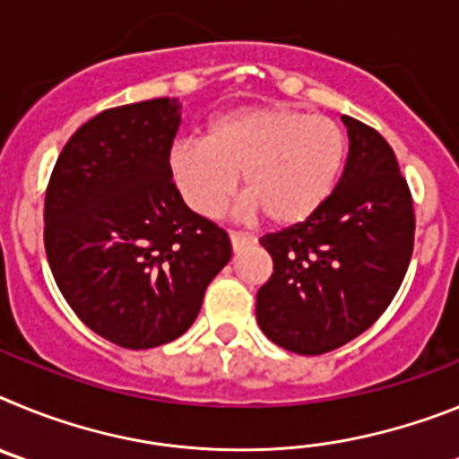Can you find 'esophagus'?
<instances>
[{"instance_id":"esophagus-1","label":"esophagus","mask_w":459,"mask_h":459,"mask_svg":"<svg viewBox=\"0 0 459 459\" xmlns=\"http://www.w3.org/2000/svg\"><path fill=\"white\" fill-rule=\"evenodd\" d=\"M230 241H232V250L234 253H241L246 246L250 243V238L246 234H238V232H230Z\"/></svg>"}]
</instances>
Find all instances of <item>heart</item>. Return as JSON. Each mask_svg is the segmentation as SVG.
<instances>
[{"label": "heart", "instance_id": "obj_1", "mask_svg": "<svg viewBox=\"0 0 459 459\" xmlns=\"http://www.w3.org/2000/svg\"><path fill=\"white\" fill-rule=\"evenodd\" d=\"M347 158V137L328 117L266 105L211 121L206 140H179L168 169L181 200L200 216H216L241 174L246 211H264L273 225H296L333 195Z\"/></svg>", "mask_w": 459, "mask_h": 459}]
</instances>
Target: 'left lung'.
Listing matches in <instances>:
<instances>
[{
	"instance_id": "8db88e82",
	"label": "left lung",
	"mask_w": 459,
	"mask_h": 459,
	"mask_svg": "<svg viewBox=\"0 0 459 459\" xmlns=\"http://www.w3.org/2000/svg\"><path fill=\"white\" fill-rule=\"evenodd\" d=\"M350 156L326 204L259 243L273 259L257 324L294 354L333 351L372 326L413 253V202L395 153L375 128L342 117Z\"/></svg>"
}]
</instances>
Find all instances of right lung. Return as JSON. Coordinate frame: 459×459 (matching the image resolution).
<instances>
[{
  "label": "right lung",
  "mask_w": 459,
  "mask_h": 459,
  "mask_svg": "<svg viewBox=\"0 0 459 459\" xmlns=\"http://www.w3.org/2000/svg\"><path fill=\"white\" fill-rule=\"evenodd\" d=\"M177 99L109 108L80 126L46 193V253L56 287L93 333L126 350L193 326L232 257L216 222L186 206L168 169Z\"/></svg>",
  "instance_id": "obj_1"
}]
</instances>
